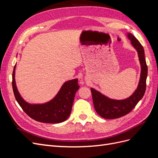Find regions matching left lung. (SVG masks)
I'll list each match as a JSON object with an SVG mask.
<instances>
[{
  "label": "left lung",
  "instance_id": "obj_1",
  "mask_svg": "<svg viewBox=\"0 0 158 158\" xmlns=\"http://www.w3.org/2000/svg\"><path fill=\"white\" fill-rule=\"evenodd\" d=\"M127 34L128 39L131 41V44L138 52L141 67L140 80L135 92L128 98L121 100L111 99L96 89L91 88L95 111L99 115L106 119L119 118L130 113L144 96L146 91L148 66L144 48L140 43L131 33H127Z\"/></svg>",
  "mask_w": 158,
  "mask_h": 158
}]
</instances>
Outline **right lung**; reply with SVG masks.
Returning a JSON list of instances; mask_svg holds the SVG:
<instances>
[{"mask_svg": "<svg viewBox=\"0 0 158 158\" xmlns=\"http://www.w3.org/2000/svg\"><path fill=\"white\" fill-rule=\"evenodd\" d=\"M16 65L12 73V88L14 96L28 116L34 120L45 123H60L66 121L70 115L75 94L79 89L78 79L65 82L59 92L49 102L33 104L26 102L19 93L15 81Z\"/></svg>", "mask_w": 158, "mask_h": 158, "instance_id": "add662e5", "label": "right lung"}]
</instances>
